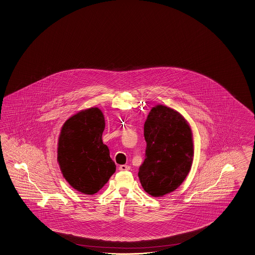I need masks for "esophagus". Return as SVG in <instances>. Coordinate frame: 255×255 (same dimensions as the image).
I'll return each instance as SVG.
<instances>
[{"instance_id": "1", "label": "esophagus", "mask_w": 255, "mask_h": 255, "mask_svg": "<svg viewBox=\"0 0 255 255\" xmlns=\"http://www.w3.org/2000/svg\"><path fill=\"white\" fill-rule=\"evenodd\" d=\"M119 169H120V170H122V171H125V170H130V166H127V165H121V166L119 167Z\"/></svg>"}]
</instances>
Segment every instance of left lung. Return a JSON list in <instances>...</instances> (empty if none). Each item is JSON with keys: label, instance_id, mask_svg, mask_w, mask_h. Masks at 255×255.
Here are the masks:
<instances>
[{"label": "left lung", "instance_id": "left-lung-1", "mask_svg": "<svg viewBox=\"0 0 255 255\" xmlns=\"http://www.w3.org/2000/svg\"><path fill=\"white\" fill-rule=\"evenodd\" d=\"M143 135L145 159L138 177L146 193L162 197L180 187L192 168V129L180 112L156 105L144 123Z\"/></svg>", "mask_w": 255, "mask_h": 255}]
</instances>
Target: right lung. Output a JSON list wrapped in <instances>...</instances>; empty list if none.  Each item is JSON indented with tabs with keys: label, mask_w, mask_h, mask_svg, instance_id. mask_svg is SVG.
<instances>
[{
	"label": "right lung",
	"mask_w": 255,
	"mask_h": 255,
	"mask_svg": "<svg viewBox=\"0 0 255 255\" xmlns=\"http://www.w3.org/2000/svg\"><path fill=\"white\" fill-rule=\"evenodd\" d=\"M104 129V115L96 107L77 112L62 125L57 159L64 179L79 193H98L116 170L102 142Z\"/></svg>",
	"instance_id": "obj_1"
}]
</instances>
